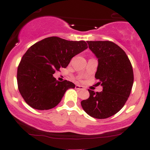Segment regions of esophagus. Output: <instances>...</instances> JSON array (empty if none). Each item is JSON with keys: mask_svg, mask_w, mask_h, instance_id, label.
I'll list each match as a JSON object with an SVG mask.
<instances>
[{"mask_svg": "<svg viewBox=\"0 0 150 150\" xmlns=\"http://www.w3.org/2000/svg\"><path fill=\"white\" fill-rule=\"evenodd\" d=\"M75 89H79V90H84V89H85L84 87H82V86L81 85H76L75 86Z\"/></svg>", "mask_w": 150, "mask_h": 150, "instance_id": "obj_1", "label": "esophagus"}]
</instances>
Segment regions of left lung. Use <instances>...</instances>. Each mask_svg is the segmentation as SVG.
<instances>
[{"instance_id":"obj_1","label":"left lung","mask_w":150,"mask_h":150,"mask_svg":"<svg viewBox=\"0 0 150 150\" xmlns=\"http://www.w3.org/2000/svg\"><path fill=\"white\" fill-rule=\"evenodd\" d=\"M89 49L98 59L95 78L103 90H89V97L81 101L84 111L99 119L112 116L123 108L133 85V70L126 53L108 41H89Z\"/></svg>"}]
</instances>
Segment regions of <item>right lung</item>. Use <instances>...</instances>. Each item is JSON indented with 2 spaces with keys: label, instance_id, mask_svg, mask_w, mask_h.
I'll use <instances>...</instances> for the list:
<instances>
[{
  "label": "right lung",
  "instance_id": "1",
  "mask_svg": "<svg viewBox=\"0 0 150 150\" xmlns=\"http://www.w3.org/2000/svg\"><path fill=\"white\" fill-rule=\"evenodd\" d=\"M87 49L85 41L48 37L36 43L22 56L18 68V89L27 104L37 110H49L61 102L73 82H59L53 76L66 68L72 58Z\"/></svg>",
  "mask_w": 150,
  "mask_h": 150
}]
</instances>
